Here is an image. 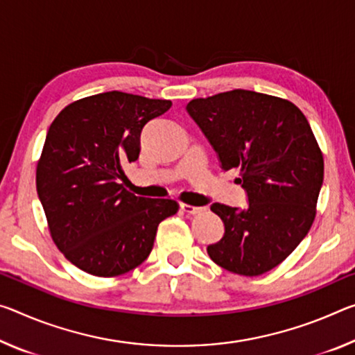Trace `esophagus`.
Segmentation results:
<instances>
[{"instance_id": "1", "label": "esophagus", "mask_w": 355, "mask_h": 355, "mask_svg": "<svg viewBox=\"0 0 355 355\" xmlns=\"http://www.w3.org/2000/svg\"><path fill=\"white\" fill-rule=\"evenodd\" d=\"M180 208H182L184 213H188V215H199V213L204 211V208L202 207H194L189 204H180Z\"/></svg>"}]
</instances>
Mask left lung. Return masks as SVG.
Masks as SVG:
<instances>
[{"label":"left lung","mask_w":355,"mask_h":355,"mask_svg":"<svg viewBox=\"0 0 355 355\" xmlns=\"http://www.w3.org/2000/svg\"><path fill=\"white\" fill-rule=\"evenodd\" d=\"M188 114L219 156L240 168L248 207L213 204L224 237L207 248L227 272L259 277L279 266L316 218L324 157L311 126L291 101L232 89L189 101Z\"/></svg>","instance_id":"left-lung-1"}]
</instances>
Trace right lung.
Segmentation results:
<instances>
[{"label":"right lung","mask_w":355,"mask_h":355,"mask_svg":"<svg viewBox=\"0 0 355 355\" xmlns=\"http://www.w3.org/2000/svg\"><path fill=\"white\" fill-rule=\"evenodd\" d=\"M167 99L107 92L66 105L49 128L36 167L37 196L64 257L83 272L112 278L139 267L161 221L178 202L129 193L123 164L140 153V132L171 109Z\"/></svg>","instance_id":"add662e5"}]
</instances>
